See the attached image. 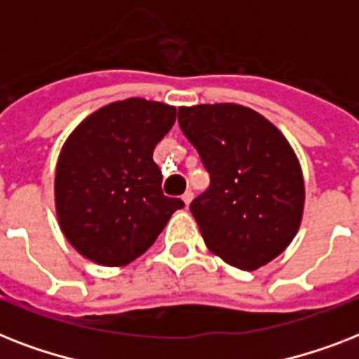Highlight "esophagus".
<instances>
[{"instance_id":"esophagus-1","label":"esophagus","mask_w":359,"mask_h":359,"mask_svg":"<svg viewBox=\"0 0 359 359\" xmlns=\"http://www.w3.org/2000/svg\"><path fill=\"white\" fill-rule=\"evenodd\" d=\"M191 199H194V191H186L184 196H182V201H184V205H190L191 203Z\"/></svg>"}]
</instances>
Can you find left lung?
I'll return each mask as SVG.
<instances>
[{
    "mask_svg": "<svg viewBox=\"0 0 359 359\" xmlns=\"http://www.w3.org/2000/svg\"><path fill=\"white\" fill-rule=\"evenodd\" d=\"M179 124L210 173L190 205L208 250L245 272L281 255L306 203L300 160L281 130L240 104L180 106Z\"/></svg>",
    "mask_w": 359,
    "mask_h": 359,
    "instance_id": "8db88e82",
    "label": "left lung"
}]
</instances>
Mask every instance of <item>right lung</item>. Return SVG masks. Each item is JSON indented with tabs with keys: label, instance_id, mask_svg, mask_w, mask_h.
<instances>
[{
	"label": "right lung",
	"instance_id": "obj_1",
	"mask_svg": "<svg viewBox=\"0 0 359 359\" xmlns=\"http://www.w3.org/2000/svg\"><path fill=\"white\" fill-rule=\"evenodd\" d=\"M177 119L169 104L126 98L76 126L59 152L55 214L65 238L100 266H126L162 233L180 199L165 197L152 151Z\"/></svg>",
	"mask_w": 359,
	"mask_h": 359
}]
</instances>
